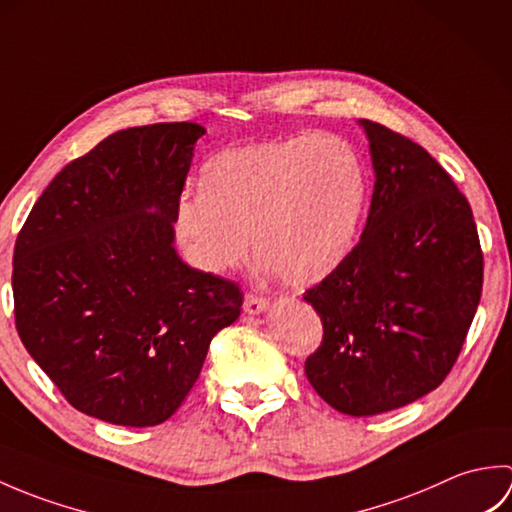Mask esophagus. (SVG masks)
<instances>
[{
	"mask_svg": "<svg viewBox=\"0 0 512 512\" xmlns=\"http://www.w3.org/2000/svg\"><path fill=\"white\" fill-rule=\"evenodd\" d=\"M270 306V301L266 297H259V295H246L244 299V312L246 314H262L266 312Z\"/></svg>",
	"mask_w": 512,
	"mask_h": 512,
	"instance_id": "34e87169",
	"label": "esophagus"
}]
</instances>
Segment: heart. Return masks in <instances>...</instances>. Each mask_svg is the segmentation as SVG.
<instances>
[{
    "label": "heart",
    "mask_w": 512,
    "mask_h": 512,
    "mask_svg": "<svg viewBox=\"0 0 512 512\" xmlns=\"http://www.w3.org/2000/svg\"><path fill=\"white\" fill-rule=\"evenodd\" d=\"M202 191L176 204L191 264L222 275L244 262L248 233L290 286L330 277L356 246L367 180L356 149L334 134H297L224 149L202 167Z\"/></svg>",
    "instance_id": "obj_1"
}]
</instances>
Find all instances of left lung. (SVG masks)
I'll use <instances>...</instances> for the list:
<instances>
[{
	"label": "left lung",
	"instance_id": "1",
	"mask_svg": "<svg viewBox=\"0 0 512 512\" xmlns=\"http://www.w3.org/2000/svg\"><path fill=\"white\" fill-rule=\"evenodd\" d=\"M374 193L361 242L306 290L323 323L306 361L314 391L347 416L427 396L458 358L482 295L473 211L427 149L361 118Z\"/></svg>",
	"mask_w": 512,
	"mask_h": 512
}]
</instances>
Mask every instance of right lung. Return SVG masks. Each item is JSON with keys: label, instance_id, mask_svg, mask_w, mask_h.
Segmentation results:
<instances>
[{"label": "right lung", "instance_id": "obj_1", "mask_svg": "<svg viewBox=\"0 0 512 512\" xmlns=\"http://www.w3.org/2000/svg\"><path fill=\"white\" fill-rule=\"evenodd\" d=\"M204 134L198 123H158L107 136L57 173L17 235L19 339L92 418H171L211 339L242 310L237 284L176 250L173 215Z\"/></svg>", "mask_w": 512, "mask_h": 512}]
</instances>
